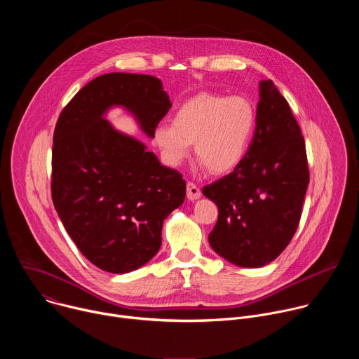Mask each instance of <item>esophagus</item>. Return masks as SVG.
Returning a JSON list of instances; mask_svg holds the SVG:
<instances>
[{"mask_svg": "<svg viewBox=\"0 0 359 359\" xmlns=\"http://www.w3.org/2000/svg\"><path fill=\"white\" fill-rule=\"evenodd\" d=\"M200 196H201L200 189H198L194 183L189 182V183H187V198H189L190 201H196L197 198H200Z\"/></svg>", "mask_w": 359, "mask_h": 359, "instance_id": "esophagus-1", "label": "esophagus"}]
</instances>
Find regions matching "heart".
<instances>
[{
    "label": "heart",
    "instance_id": "heart-1",
    "mask_svg": "<svg viewBox=\"0 0 359 359\" xmlns=\"http://www.w3.org/2000/svg\"><path fill=\"white\" fill-rule=\"evenodd\" d=\"M255 126L257 114L250 99L198 93L179 107L172 125H159L153 139L169 166H179L194 143L198 165L224 175L245 158Z\"/></svg>",
    "mask_w": 359,
    "mask_h": 359
}]
</instances>
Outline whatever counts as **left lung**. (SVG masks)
Listing matches in <instances>:
<instances>
[{"instance_id":"8db88e82","label":"left lung","mask_w":359,"mask_h":359,"mask_svg":"<svg viewBox=\"0 0 359 359\" xmlns=\"http://www.w3.org/2000/svg\"><path fill=\"white\" fill-rule=\"evenodd\" d=\"M257 126L243 162L203 187L219 219L212 248L237 267L259 269L291 241L310 182L305 143L288 102L271 79L259 83Z\"/></svg>"}]
</instances>
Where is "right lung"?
<instances>
[{
    "label": "right lung",
    "mask_w": 359,
    "mask_h": 359,
    "mask_svg": "<svg viewBox=\"0 0 359 359\" xmlns=\"http://www.w3.org/2000/svg\"><path fill=\"white\" fill-rule=\"evenodd\" d=\"M121 108L153 139L172 108L159 78L112 72L85 85L62 111L53 147V201L79 251L97 269L125 274L162 245L166 217L184 201L182 175L107 119Z\"/></svg>",
    "instance_id": "add662e5"
}]
</instances>
